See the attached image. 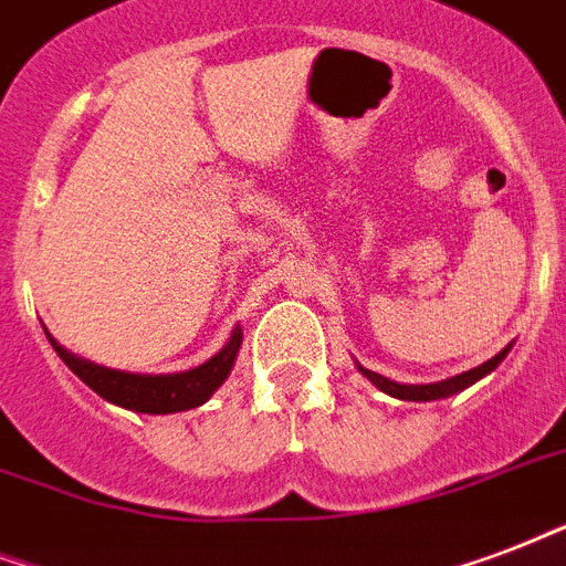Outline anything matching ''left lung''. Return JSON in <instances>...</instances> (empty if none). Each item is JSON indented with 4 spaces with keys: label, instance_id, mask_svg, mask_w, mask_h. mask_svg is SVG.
Returning <instances> with one entry per match:
<instances>
[{
    "label": "left lung",
    "instance_id": "obj_1",
    "mask_svg": "<svg viewBox=\"0 0 566 566\" xmlns=\"http://www.w3.org/2000/svg\"><path fill=\"white\" fill-rule=\"evenodd\" d=\"M511 353V344L504 347L499 356H493L490 361H484V365H478V368L472 370H463V374H457V377L451 379H442V382H427V386H407V382H395V379L382 377V374H374V370L361 368L359 370L365 374V377L374 382V386L379 388V391H386V395H391V398L398 400H442V398H451V395H457V391H463V388L474 386L478 379H484L486 374H493L499 365H502V359Z\"/></svg>",
    "mask_w": 566,
    "mask_h": 566
}]
</instances>
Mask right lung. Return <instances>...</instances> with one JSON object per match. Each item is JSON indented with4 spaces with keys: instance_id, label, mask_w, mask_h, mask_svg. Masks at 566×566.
<instances>
[{
    "instance_id": "obj_1",
    "label": "right lung",
    "mask_w": 566,
    "mask_h": 566,
    "mask_svg": "<svg viewBox=\"0 0 566 566\" xmlns=\"http://www.w3.org/2000/svg\"><path fill=\"white\" fill-rule=\"evenodd\" d=\"M46 338L53 344V350L62 356L64 365L92 391H97L103 400H109L115 407L133 409V412L168 416V412L201 407V403L210 400L216 388L226 382L231 368H234L240 344H243V329L234 326L222 350L210 356L205 365H198L192 370H180V374H127V370L103 368V365H94V361L80 359L71 350H64L50 332H46Z\"/></svg>"
}]
</instances>
